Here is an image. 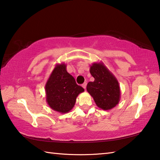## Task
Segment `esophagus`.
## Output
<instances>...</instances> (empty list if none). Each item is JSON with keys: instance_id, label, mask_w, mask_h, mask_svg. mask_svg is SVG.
Returning a JSON list of instances; mask_svg holds the SVG:
<instances>
[{"instance_id": "obj_1", "label": "esophagus", "mask_w": 160, "mask_h": 160, "mask_svg": "<svg viewBox=\"0 0 160 160\" xmlns=\"http://www.w3.org/2000/svg\"><path fill=\"white\" fill-rule=\"evenodd\" d=\"M86 86H87V83L86 82H85V83H83L82 84V88H84V89H86Z\"/></svg>"}]
</instances>
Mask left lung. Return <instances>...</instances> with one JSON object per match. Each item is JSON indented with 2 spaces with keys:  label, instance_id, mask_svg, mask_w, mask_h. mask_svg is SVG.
Masks as SVG:
<instances>
[{
  "label": "left lung",
  "instance_id": "obj_1",
  "mask_svg": "<svg viewBox=\"0 0 160 160\" xmlns=\"http://www.w3.org/2000/svg\"><path fill=\"white\" fill-rule=\"evenodd\" d=\"M89 71L94 81L87 85L88 93L99 108L105 110L113 108L120 100V88L117 78L101 62L93 63Z\"/></svg>",
  "mask_w": 160,
  "mask_h": 160
}]
</instances>
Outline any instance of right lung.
Here are the masks:
<instances>
[{
	"label": "right lung",
	"mask_w": 160,
	"mask_h": 160,
	"mask_svg": "<svg viewBox=\"0 0 160 160\" xmlns=\"http://www.w3.org/2000/svg\"><path fill=\"white\" fill-rule=\"evenodd\" d=\"M46 101L50 108L60 113H67L73 108L76 98L85 91L66 71L64 63H57L45 84Z\"/></svg>",
	"instance_id": "add662e5"
}]
</instances>
